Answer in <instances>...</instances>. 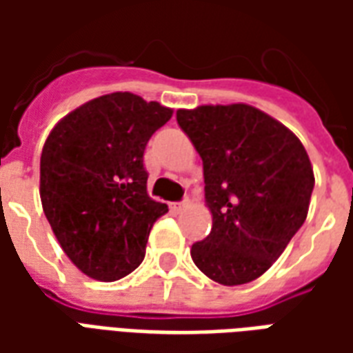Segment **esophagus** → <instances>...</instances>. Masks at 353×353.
Returning a JSON list of instances; mask_svg holds the SVG:
<instances>
[{"mask_svg":"<svg viewBox=\"0 0 353 353\" xmlns=\"http://www.w3.org/2000/svg\"><path fill=\"white\" fill-rule=\"evenodd\" d=\"M187 204H189L187 200H183V202H176V204H174V210H177V212H179V210H183V208L187 206Z\"/></svg>","mask_w":353,"mask_h":353,"instance_id":"esophagus-1","label":"esophagus"}]
</instances>
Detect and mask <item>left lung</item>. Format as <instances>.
<instances>
[{"label":"left lung","mask_w":353,"mask_h":353,"mask_svg":"<svg viewBox=\"0 0 353 353\" xmlns=\"http://www.w3.org/2000/svg\"><path fill=\"white\" fill-rule=\"evenodd\" d=\"M204 166L212 232L192 244L210 280L240 285L259 278L308 215L314 170L293 132L248 103L177 109Z\"/></svg>","instance_id":"8db88e82"}]
</instances>
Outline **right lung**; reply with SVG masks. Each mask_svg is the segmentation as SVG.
<instances>
[{
  "mask_svg": "<svg viewBox=\"0 0 353 353\" xmlns=\"http://www.w3.org/2000/svg\"><path fill=\"white\" fill-rule=\"evenodd\" d=\"M172 109L132 92L83 103L43 145V212L58 244L88 278L115 281L145 257L153 223L168 206L147 194L143 153Z\"/></svg>",
  "mask_w": 353,
  "mask_h": 353,
  "instance_id": "add662e5",
  "label": "right lung"
}]
</instances>
